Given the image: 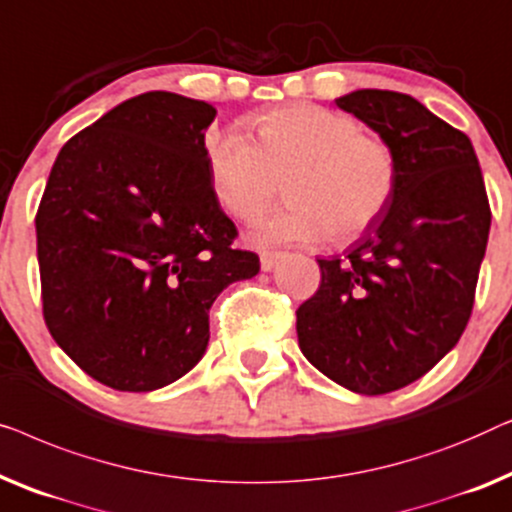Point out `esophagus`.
<instances>
[{"mask_svg":"<svg viewBox=\"0 0 512 512\" xmlns=\"http://www.w3.org/2000/svg\"><path fill=\"white\" fill-rule=\"evenodd\" d=\"M280 257H283V253H273V250H264V253H259V264H262V271H271Z\"/></svg>","mask_w":512,"mask_h":512,"instance_id":"1","label":"esophagus"}]
</instances>
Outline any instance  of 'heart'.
Returning <instances> with one entry per match:
<instances>
[{"label":"heart","mask_w":512,"mask_h":512,"mask_svg":"<svg viewBox=\"0 0 512 512\" xmlns=\"http://www.w3.org/2000/svg\"><path fill=\"white\" fill-rule=\"evenodd\" d=\"M255 143L227 132L208 141L206 162L220 206L253 222L287 181L285 211L259 222V243L352 241L376 225L399 183L397 155L348 113L292 104L253 118Z\"/></svg>","instance_id":"1"}]
</instances>
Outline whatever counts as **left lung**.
Listing matches in <instances>:
<instances>
[{"mask_svg":"<svg viewBox=\"0 0 512 512\" xmlns=\"http://www.w3.org/2000/svg\"><path fill=\"white\" fill-rule=\"evenodd\" d=\"M338 109L390 143L394 199L345 259H318V292L297 308L299 348L357 394L422 378L469 325L492 211L469 136L410 95L357 90Z\"/></svg>","mask_w":512,"mask_h":512,"instance_id":"left-lung-1","label":"left lung"}]
</instances>
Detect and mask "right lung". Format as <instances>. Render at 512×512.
I'll return each instance as SVG.
<instances>
[{
  "mask_svg": "<svg viewBox=\"0 0 512 512\" xmlns=\"http://www.w3.org/2000/svg\"><path fill=\"white\" fill-rule=\"evenodd\" d=\"M211 104L146 92L64 143L37 211L43 320L106 387L153 392L208 345V311L259 257L215 199Z\"/></svg>",
  "mask_w": 512,
  "mask_h": 512,
  "instance_id": "right-lung-1",
  "label": "right lung"
}]
</instances>
